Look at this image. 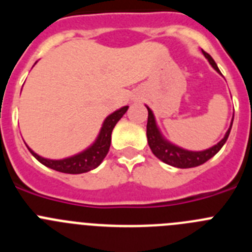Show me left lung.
I'll use <instances>...</instances> for the list:
<instances>
[{
	"label": "left lung",
	"mask_w": 252,
	"mask_h": 252,
	"mask_svg": "<svg viewBox=\"0 0 252 252\" xmlns=\"http://www.w3.org/2000/svg\"><path fill=\"white\" fill-rule=\"evenodd\" d=\"M204 57L208 59L209 64L213 66L216 72H220V69H218L217 64H216L215 60L212 59V57L206 53L204 50H202ZM148 108V125H146V136H148V142L149 146H150L151 151L158 159H160L161 161H164L165 164L171 166H175V168H180V169H187V168H194V166L202 165L206 161H208L211 158H213L218 151L221 150L222 146L224 145V142L227 141L228 139V135H230L231 127H232V121H231L230 128L227 130L226 135H224L223 139L221 140L220 142H217L215 146L212 148L206 149L203 151H190V150H186V149H182L179 146L174 145V144H171L169 142L165 137L162 136L161 132H160L159 127H158L157 121H155V117H154L153 111Z\"/></svg>",
	"instance_id": "obj_1"
}]
</instances>
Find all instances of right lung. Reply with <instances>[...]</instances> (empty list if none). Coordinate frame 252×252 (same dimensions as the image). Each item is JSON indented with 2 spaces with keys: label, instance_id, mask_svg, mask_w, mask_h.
Listing matches in <instances>:
<instances>
[{
  "label": "right lung",
  "instance_id": "add662e5",
  "mask_svg": "<svg viewBox=\"0 0 252 252\" xmlns=\"http://www.w3.org/2000/svg\"><path fill=\"white\" fill-rule=\"evenodd\" d=\"M128 106L121 107L120 110L115 111L111 113L110 116H107L106 120L103 121L101 131H99L98 136L95 139L90 148H87L82 153L75 154L73 157L65 158V159L60 160H51L45 159V158L40 157L36 153L31 150L28 146L29 151H30L36 160H39L43 165L48 166L50 169L60 171V173H66V174H82V173H87V171L93 170L103 161L106 158L107 153L110 150L111 146V133H112L113 127L116 124L121 120L122 116L126 113Z\"/></svg>",
  "mask_w": 252,
  "mask_h": 252
}]
</instances>
